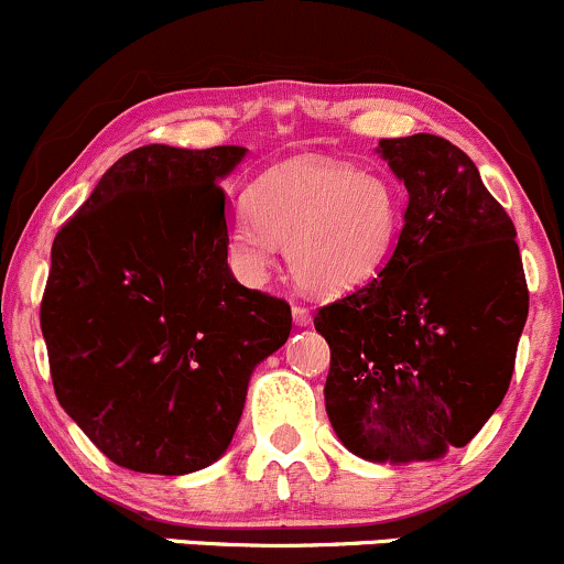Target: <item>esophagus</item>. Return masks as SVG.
Here are the masks:
<instances>
[{"mask_svg":"<svg viewBox=\"0 0 564 564\" xmlns=\"http://www.w3.org/2000/svg\"><path fill=\"white\" fill-rule=\"evenodd\" d=\"M293 322L299 327H308V325H312V312H308V308H303V306H293Z\"/></svg>","mask_w":564,"mask_h":564,"instance_id":"34e87169","label":"esophagus"}]
</instances>
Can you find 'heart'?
<instances>
[{
  "label": "heart",
  "mask_w": 564,
  "mask_h": 564,
  "mask_svg": "<svg viewBox=\"0 0 564 564\" xmlns=\"http://www.w3.org/2000/svg\"><path fill=\"white\" fill-rule=\"evenodd\" d=\"M402 197L349 162L295 156L271 167L226 224L231 269L263 284L280 245L290 276L314 295H344L383 269L402 229Z\"/></svg>",
  "instance_id": "heart-1"
}]
</instances>
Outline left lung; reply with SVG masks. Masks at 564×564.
<instances>
[{"mask_svg":"<svg viewBox=\"0 0 564 564\" xmlns=\"http://www.w3.org/2000/svg\"><path fill=\"white\" fill-rule=\"evenodd\" d=\"M376 154L408 188L402 231L376 280L322 306L325 408L344 447L372 464L440 460L503 402L528 319L506 210L458 145L415 132Z\"/></svg>","mask_w":564,"mask_h":564,"instance_id":"1","label":"left lung"}]
</instances>
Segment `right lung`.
Instances as JSON below:
<instances>
[{"mask_svg": "<svg viewBox=\"0 0 564 564\" xmlns=\"http://www.w3.org/2000/svg\"><path fill=\"white\" fill-rule=\"evenodd\" d=\"M245 156L141 145L53 242L42 335L55 394L122 469L181 477L215 464L252 370L293 327L288 303L231 274L220 181Z\"/></svg>", "mask_w": 564, "mask_h": 564, "instance_id": "1", "label": "right lung"}]
</instances>
